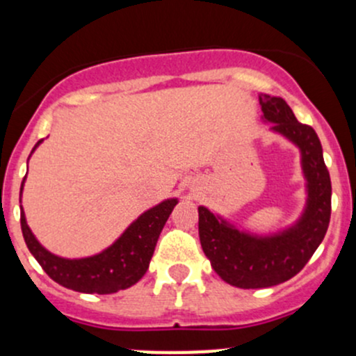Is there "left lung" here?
Instances as JSON below:
<instances>
[{
	"instance_id": "1",
	"label": "left lung",
	"mask_w": 356,
	"mask_h": 356,
	"mask_svg": "<svg viewBox=\"0 0 356 356\" xmlns=\"http://www.w3.org/2000/svg\"><path fill=\"white\" fill-rule=\"evenodd\" d=\"M264 118L273 130L295 142L302 151L309 181L305 214L286 232L252 236L232 228L205 207H199V236L205 257L222 281L236 288H269L291 280L309 262L324 240L331 219V177L317 134L300 123L281 97H260Z\"/></svg>"
}]
</instances>
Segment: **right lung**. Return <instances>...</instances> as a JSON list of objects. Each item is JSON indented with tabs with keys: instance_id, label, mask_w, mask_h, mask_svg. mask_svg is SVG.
<instances>
[{
	"instance_id": "right-lung-1",
	"label": "right lung",
	"mask_w": 356,
	"mask_h": 356,
	"mask_svg": "<svg viewBox=\"0 0 356 356\" xmlns=\"http://www.w3.org/2000/svg\"><path fill=\"white\" fill-rule=\"evenodd\" d=\"M41 142L39 140L35 147ZM175 205L177 199H171L149 209L128 226L111 247L87 259H61L47 252L27 226L24 211L20 214V225L27 248L51 280L73 291L108 295L134 286L147 273L157 238Z\"/></svg>"
}]
</instances>
